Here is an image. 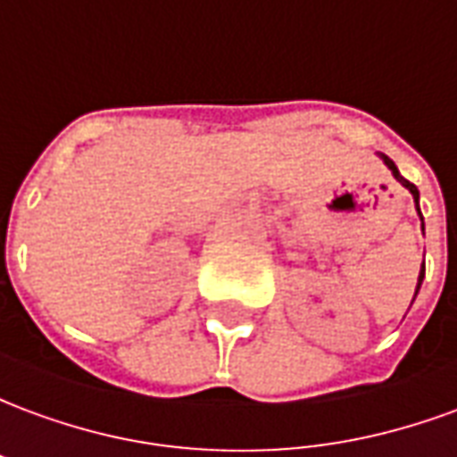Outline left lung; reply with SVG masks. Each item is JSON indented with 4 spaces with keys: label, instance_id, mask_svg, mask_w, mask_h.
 Listing matches in <instances>:
<instances>
[{
    "label": "left lung",
    "instance_id": "8db88e82",
    "mask_svg": "<svg viewBox=\"0 0 457 457\" xmlns=\"http://www.w3.org/2000/svg\"><path fill=\"white\" fill-rule=\"evenodd\" d=\"M379 156H382L384 163H386V166H389V170H392V176H394V179L399 180V183H402L403 188L409 190V193H411V195H413V203H416V210H419V218H421V229H423V215H421V208H419V188H416V186H413V183H409V180L403 179L402 173H399V169H396V166H394V161L389 159V156H384V154H379ZM423 274H426V267H421V271H419V284H416V294H419V288H421ZM416 294H413V298H416ZM411 303H413V301H411Z\"/></svg>",
    "mask_w": 457,
    "mask_h": 457
}]
</instances>
